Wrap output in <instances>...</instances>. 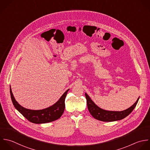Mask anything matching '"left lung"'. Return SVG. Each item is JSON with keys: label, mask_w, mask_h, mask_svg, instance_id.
Returning a JSON list of instances; mask_svg holds the SVG:
<instances>
[{"label": "left lung", "mask_w": 150, "mask_h": 150, "mask_svg": "<svg viewBox=\"0 0 150 150\" xmlns=\"http://www.w3.org/2000/svg\"><path fill=\"white\" fill-rule=\"evenodd\" d=\"M85 97L87 101L88 109L91 115L96 119L102 122H114L123 119L129 115L136 106L139 98L137 101L129 108L123 111H109L101 109L90 98L89 95L85 93Z\"/></svg>", "instance_id": "obj_1"}]
</instances>
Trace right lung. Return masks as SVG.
Segmentation results:
<instances>
[{
	"label": "right lung",
	"instance_id": "add662e5",
	"mask_svg": "<svg viewBox=\"0 0 150 150\" xmlns=\"http://www.w3.org/2000/svg\"><path fill=\"white\" fill-rule=\"evenodd\" d=\"M69 89L64 92L59 100L53 105L42 110H31L26 109L16 100L10 86L11 101L14 108L28 121L35 124L47 123L55 121L62 116L65 109V99Z\"/></svg>",
	"mask_w": 150,
	"mask_h": 150
}]
</instances>
